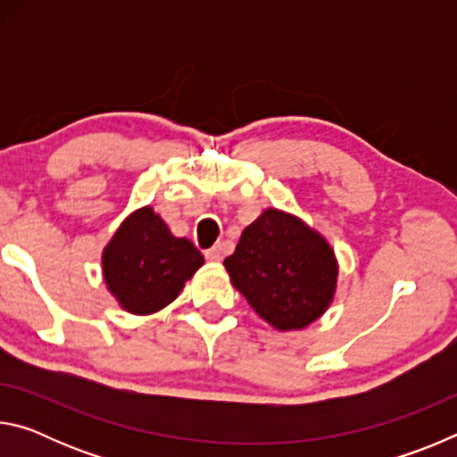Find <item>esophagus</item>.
I'll return each mask as SVG.
<instances>
[{
	"label": "esophagus",
	"instance_id": "esophagus-1",
	"mask_svg": "<svg viewBox=\"0 0 457 457\" xmlns=\"http://www.w3.org/2000/svg\"><path fill=\"white\" fill-rule=\"evenodd\" d=\"M205 258L210 260V262H213V264H220V262L223 260V250H221V245H213L212 250H207V252H205Z\"/></svg>",
	"mask_w": 457,
	"mask_h": 457
}]
</instances>
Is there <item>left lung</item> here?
<instances>
[{"label": "left lung", "mask_w": 457, "mask_h": 457, "mask_svg": "<svg viewBox=\"0 0 457 457\" xmlns=\"http://www.w3.org/2000/svg\"><path fill=\"white\" fill-rule=\"evenodd\" d=\"M231 286L270 327L303 330L328 311L338 260L320 231L294 213L268 207L223 260Z\"/></svg>", "instance_id": "left-lung-1"}]
</instances>
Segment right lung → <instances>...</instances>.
Returning a JSON list of instances; mask_svg holds the SVG:
<instances>
[{"mask_svg":"<svg viewBox=\"0 0 457 457\" xmlns=\"http://www.w3.org/2000/svg\"><path fill=\"white\" fill-rule=\"evenodd\" d=\"M103 278L122 311L145 316L163 311L205 264L187 237H175L151 205L129 213L104 245Z\"/></svg>","mask_w":457,"mask_h":457,"instance_id":"obj_1","label":"right lung"}]
</instances>
